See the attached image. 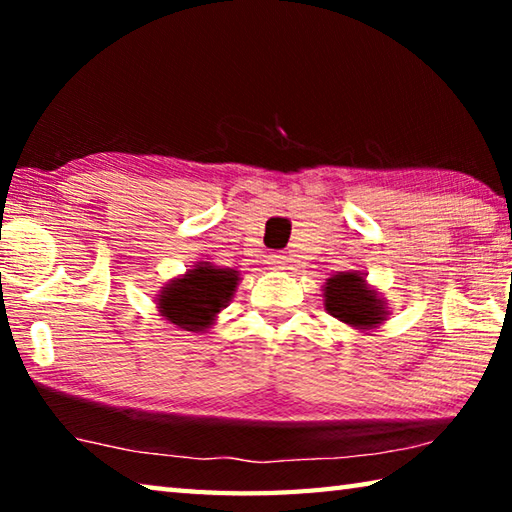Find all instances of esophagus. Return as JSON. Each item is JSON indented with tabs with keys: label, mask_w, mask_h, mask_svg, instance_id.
<instances>
[{
	"label": "esophagus",
	"mask_w": 512,
	"mask_h": 512,
	"mask_svg": "<svg viewBox=\"0 0 512 512\" xmlns=\"http://www.w3.org/2000/svg\"><path fill=\"white\" fill-rule=\"evenodd\" d=\"M271 266L277 268V271H287V268H291V257L277 253L271 257Z\"/></svg>",
	"instance_id": "34e87169"
}]
</instances>
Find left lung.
Instances as JSON below:
<instances>
[{
    "instance_id": "left-lung-1",
    "label": "left lung",
    "mask_w": 512,
    "mask_h": 512,
    "mask_svg": "<svg viewBox=\"0 0 512 512\" xmlns=\"http://www.w3.org/2000/svg\"><path fill=\"white\" fill-rule=\"evenodd\" d=\"M325 307L334 318L354 327H372L384 318V307L366 289L359 273L334 275L325 287Z\"/></svg>"
}]
</instances>
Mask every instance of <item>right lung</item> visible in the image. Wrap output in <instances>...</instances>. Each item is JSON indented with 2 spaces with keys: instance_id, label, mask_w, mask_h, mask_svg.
<instances>
[{
  "instance_id": "right-lung-1",
  "label": "right lung",
  "mask_w": 512,
  "mask_h": 512,
  "mask_svg": "<svg viewBox=\"0 0 512 512\" xmlns=\"http://www.w3.org/2000/svg\"><path fill=\"white\" fill-rule=\"evenodd\" d=\"M237 287V271L232 268L198 266L183 280L169 284L162 293L160 309L169 323L201 332L212 323V318L225 307Z\"/></svg>"
}]
</instances>
